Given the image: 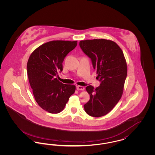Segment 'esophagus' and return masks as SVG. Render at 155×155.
<instances>
[{"mask_svg": "<svg viewBox=\"0 0 155 155\" xmlns=\"http://www.w3.org/2000/svg\"><path fill=\"white\" fill-rule=\"evenodd\" d=\"M77 90H80V91H84L85 89V88L82 86H80V85H78L77 87Z\"/></svg>", "mask_w": 155, "mask_h": 155, "instance_id": "obj_1", "label": "esophagus"}]
</instances>
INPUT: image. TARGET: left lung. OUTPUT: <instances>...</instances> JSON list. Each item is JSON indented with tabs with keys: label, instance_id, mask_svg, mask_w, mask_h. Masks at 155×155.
<instances>
[{
	"label": "left lung",
	"instance_id": "obj_1",
	"mask_svg": "<svg viewBox=\"0 0 155 155\" xmlns=\"http://www.w3.org/2000/svg\"><path fill=\"white\" fill-rule=\"evenodd\" d=\"M81 49L91 59L101 82L95 89L89 85L86 90L90 99L84 105L91 116L99 117L109 113L121 99L127 74L124 53L114 41L108 39L81 41Z\"/></svg>",
	"mask_w": 155,
	"mask_h": 155
}]
</instances>
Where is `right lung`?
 <instances>
[{"label": "right lung", "mask_w": 155, "mask_h": 155, "mask_svg": "<svg viewBox=\"0 0 155 155\" xmlns=\"http://www.w3.org/2000/svg\"><path fill=\"white\" fill-rule=\"evenodd\" d=\"M77 45V41H52L38 47L27 62V74L35 99L49 113H59L75 91L73 85L64 84L56 78L63 71L62 63Z\"/></svg>", "instance_id": "obj_1"}]
</instances>
